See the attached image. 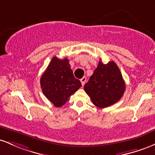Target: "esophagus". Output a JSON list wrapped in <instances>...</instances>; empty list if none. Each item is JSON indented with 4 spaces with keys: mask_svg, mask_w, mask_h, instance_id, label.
Segmentation results:
<instances>
[{
    "mask_svg": "<svg viewBox=\"0 0 155 155\" xmlns=\"http://www.w3.org/2000/svg\"><path fill=\"white\" fill-rule=\"evenodd\" d=\"M86 77H83L81 79V82L82 83V86H83L85 85V83H86Z\"/></svg>",
    "mask_w": 155,
    "mask_h": 155,
    "instance_id": "esophagus-1",
    "label": "esophagus"
}]
</instances>
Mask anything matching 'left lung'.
<instances>
[{
  "instance_id": "left-lung-1",
  "label": "left lung",
  "mask_w": 155,
  "mask_h": 155,
  "mask_svg": "<svg viewBox=\"0 0 155 155\" xmlns=\"http://www.w3.org/2000/svg\"><path fill=\"white\" fill-rule=\"evenodd\" d=\"M93 104L100 108L109 107L120 100L125 91V83L114 61L99 62L97 69L84 86Z\"/></svg>"
}]
</instances>
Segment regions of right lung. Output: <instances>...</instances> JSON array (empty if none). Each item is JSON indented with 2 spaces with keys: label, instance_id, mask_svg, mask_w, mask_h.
Masks as SVG:
<instances>
[{
  "label": "right lung",
  "instance_id": "add662e5",
  "mask_svg": "<svg viewBox=\"0 0 155 155\" xmlns=\"http://www.w3.org/2000/svg\"><path fill=\"white\" fill-rule=\"evenodd\" d=\"M40 84L45 96L55 107L64 105L81 86V81L73 75L67 58L54 56L43 73Z\"/></svg>",
  "mask_w": 155,
  "mask_h": 155
}]
</instances>
